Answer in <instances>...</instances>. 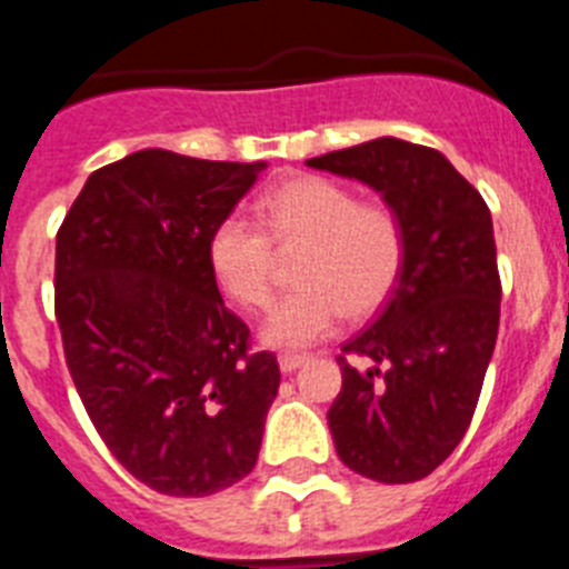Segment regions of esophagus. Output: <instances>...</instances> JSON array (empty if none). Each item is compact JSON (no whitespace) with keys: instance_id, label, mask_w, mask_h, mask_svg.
I'll use <instances>...</instances> for the list:
<instances>
[{"instance_id":"34e87169","label":"esophagus","mask_w":569,"mask_h":569,"mask_svg":"<svg viewBox=\"0 0 569 569\" xmlns=\"http://www.w3.org/2000/svg\"><path fill=\"white\" fill-rule=\"evenodd\" d=\"M308 359H310V356H305V353H281L279 356L281 373H293L296 367H301Z\"/></svg>"}]
</instances>
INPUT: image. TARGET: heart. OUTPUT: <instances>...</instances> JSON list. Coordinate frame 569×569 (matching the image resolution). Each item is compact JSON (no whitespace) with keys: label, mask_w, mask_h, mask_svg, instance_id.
<instances>
[{"label":"heart","mask_w":569,"mask_h":569,"mask_svg":"<svg viewBox=\"0 0 569 569\" xmlns=\"http://www.w3.org/2000/svg\"><path fill=\"white\" fill-rule=\"evenodd\" d=\"M276 248L305 244L296 261L299 288L279 301L261 328L273 347H308L339 328L345 316L376 313L399 284L407 236L399 213L361 202L325 176H296L270 190L261 224L244 213L224 216L208 241V259L224 293L244 310L273 299Z\"/></svg>","instance_id":"1"}]
</instances>
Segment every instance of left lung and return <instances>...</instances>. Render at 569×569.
<instances>
[{
	"label": "left lung",
	"mask_w": 569,
	"mask_h": 569,
	"mask_svg": "<svg viewBox=\"0 0 569 569\" xmlns=\"http://www.w3.org/2000/svg\"><path fill=\"white\" fill-rule=\"evenodd\" d=\"M308 164L370 184L405 224L399 284L373 325L341 347L328 425L339 459L359 476L419 481L465 439L499 336L490 208L439 150L393 136Z\"/></svg>",
	"instance_id": "obj_1"
}]
</instances>
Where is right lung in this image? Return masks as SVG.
<instances>
[{
	"label": "right lung",
	"instance_id": "right-lung-1",
	"mask_svg": "<svg viewBox=\"0 0 569 569\" xmlns=\"http://www.w3.org/2000/svg\"><path fill=\"white\" fill-rule=\"evenodd\" d=\"M264 162L139 150L93 170L57 233L64 361L97 433L150 490L202 499L256 467L279 361L250 350L208 259Z\"/></svg>",
	"mask_w": 569,
	"mask_h": 569
}]
</instances>
